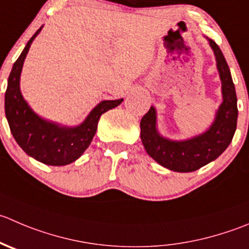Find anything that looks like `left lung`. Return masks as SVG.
Wrapping results in <instances>:
<instances>
[{"label": "left lung", "mask_w": 249, "mask_h": 249, "mask_svg": "<svg viewBox=\"0 0 249 249\" xmlns=\"http://www.w3.org/2000/svg\"><path fill=\"white\" fill-rule=\"evenodd\" d=\"M216 60L223 102L213 123L202 134L186 140H170L157 127V110L152 106L140 123L141 141L149 157L169 170L191 173L215 160L232 141L237 125V97L230 69L219 46L207 38Z\"/></svg>", "instance_id": "left-lung-1"}]
</instances>
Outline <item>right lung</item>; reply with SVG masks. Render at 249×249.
I'll list each match as a JSON object with an SVG mask.
<instances>
[{
  "instance_id": "1",
  "label": "right lung",
  "mask_w": 249,
  "mask_h": 249,
  "mask_svg": "<svg viewBox=\"0 0 249 249\" xmlns=\"http://www.w3.org/2000/svg\"><path fill=\"white\" fill-rule=\"evenodd\" d=\"M42 28L34 34L13 64L4 95V112L14 140L28 156L47 165L60 166L80 158L97 131L101 115L118 107L124 100L101 101L83 123L74 126L58 124L36 114L21 95L20 74L29 48Z\"/></svg>"
}]
</instances>
